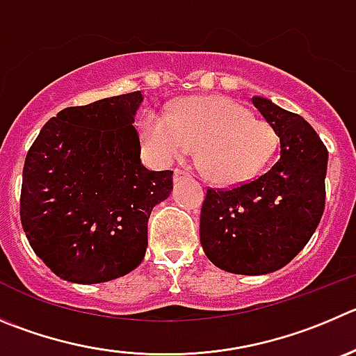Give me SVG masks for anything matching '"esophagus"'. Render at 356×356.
Returning <instances> with one entry per match:
<instances>
[{"label":"esophagus","instance_id":"obj_1","mask_svg":"<svg viewBox=\"0 0 356 356\" xmlns=\"http://www.w3.org/2000/svg\"><path fill=\"white\" fill-rule=\"evenodd\" d=\"M188 172H185L184 169H175V180H181L184 176H187Z\"/></svg>","mask_w":356,"mask_h":356}]
</instances>
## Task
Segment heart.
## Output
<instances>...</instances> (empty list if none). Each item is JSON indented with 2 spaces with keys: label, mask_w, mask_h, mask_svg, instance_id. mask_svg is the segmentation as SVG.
Returning a JSON list of instances; mask_svg holds the SVG:
<instances>
[{
  "label": "heart",
  "mask_w": 356,
  "mask_h": 356,
  "mask_svg": "<svg viewBox=\"0 0 356 356\" xmlns=\"http://www.w3.org/2000/svg\"><path fill=\"white\" fill-rule=\"evenodd\" d=\"M140 134L162 162L195 150L202 175L222 185L255 176L277 147V133L269 122L222 96L187 97L168 115L147 111L140 118Z\"/></svg>",
  "instance_id": "1"
}]
</instances>
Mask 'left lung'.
Segmentation results:
<instances>
[{"mask_svg": "<svg viewBox=\"0 0 356 356\" xmlns=\"http://www.w3.org/2000/svg\"><path fill=\"white\" fill-rule=\"evenodd\" d=\"M280 136V159L255 180L208 188L201 208V245L220 269L267 274L306 246L325 209L328 152L300 115L253 97Z\"/></svg>", "mask_w": 356, "mask_h": 356, "instance_id": "left-lung-1", "label": "left lung"}]
</instances>
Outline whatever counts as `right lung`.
I'll return each instance as SVG.
<instances>
[{"label": "right lung", "mask_w": 356, "mask_h": 356, "mask_svg": "<svg viewBox=\"0 0 356 356\" xmlns=\"http://www.w3.org/2000/svg\"><path fill=\"white\" fill-rule=\"evenodd\" d=\"M140 90L70 106L26 155L20 222L29 245L63 280L103 283L136 269L148 216L169 197L172 171L141 164L134 113Z\"/></svg>", "instance_id": "obj_1"}]
</instances>
